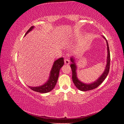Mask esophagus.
Listing matches in <instances>:
<instances>
[{
	"label": "esophagus",
	"instance_id": "obj_1",
	"mask_svg": "<svg viewBox=\"0 0 124 124\" xmlns=\"http://www.w3.org/2000/svg\"><path fill=\"white\" fill-rule=\"evenodd\" d=\"M64 61L65 64H69L70 63V60L68 59H65Z\"/></svg>",
	"mask_w": 124,
	"mask_h": 124
}]
</instances>
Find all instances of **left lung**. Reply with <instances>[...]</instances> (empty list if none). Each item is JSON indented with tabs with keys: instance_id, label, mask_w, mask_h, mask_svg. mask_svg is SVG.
Wrapping results in <instances>:
<instances>
[{
	"instance_id": "left-lung-1",
	"label": "left lung",
	"mask_w": 124,
	"mask_h": 124,
	"mask_svg": "<svg viewBox=\"0 0 124 124\" xmlns=\"http://www.w3.org/2000/svg\"><path fill=\"white\" fill-rule=\"evenodd\" d=\"M105 39H106L107 45V49H108V57H107V63L106 67V69H105L104 72L103 73V74L96 81H95L94 83H92L91 84H86L81 83L78 79L77 77V73H76V69H77V67H76V64L75 63L74 59L72 57L71 58V61L72 62V63L71 64L70 67L72 70V78L73 82L74 83L75 85L76 86L78 89L81 91H87L89 90H92L97 87L99 85H101V84L104 80L107 77L108 75L109 70H110V51H109V45L108 43L107 40L106 38H105V37H103Z\"/></svg>"
}]
</instances>
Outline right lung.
Returning <instances> with one entry per match:
<instances>
[{"mask_svg":"<svg viewBox=\"0 0 124 124\" xmlns=\"http://www.w3.org/2000/svg\"><path fill=\"white\" fill-rule=\"evenodd\" d=\"M33 28V26L30 27L29 29L26 32L25 36L30 31L32 30ZM63 64L64 60L63 57L59 58V59L55 61L53 65L49 79L47 81V83L45 84L44 85L40 86L34 87H33L29 86V88L34 91L41 93H46L51 91L55 87V85H56L58 78H59L60 70L63 65Z\"/></svg>","mask_w":124,"mask_h":124,"instance_id":"1","label":"right lung"}]
</instances>
